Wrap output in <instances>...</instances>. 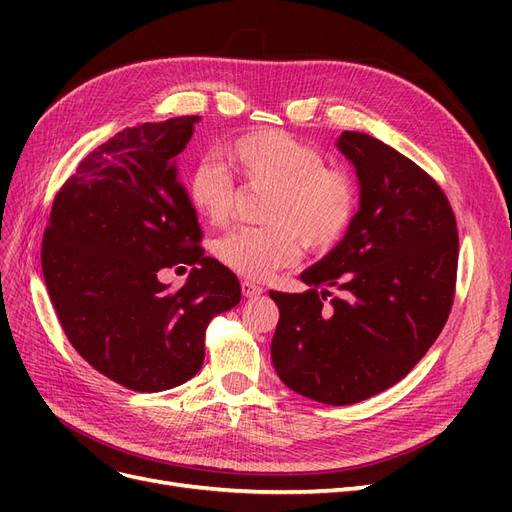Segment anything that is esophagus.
<instances>
[{
  "instance_id": "obj_1",
  "label": "esophagus",
  "mask_w": 512,
  "mask_h": 512,
  "mask_svg": "<svg viewBox=\"0 0 512 512\" xmlns=\"http://www.w3.org/2000/svg\"><path fill=\"white\" fill-rule=\"evenodd\" d=\"M241 292H243V297H247V299H256L262 294V286L254 284L252 280H243L241 282Z\"/></svg>"
}]
</instances>
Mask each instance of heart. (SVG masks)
Returning a JSON list of instances; mask_svg holds the SVG:
<instances>
[{
	"mask_svg": "<svg viewBox=\"0 0 512 512\" xmlns=\"http://www.w3.org/2000/svg\"><path fill=\"white\" fill-rule=\"evenodd\" d=\"M226 158L247 188L269 190L267 228H239L215 243V256L250 280L297 262L301 243L327 252L346 235L356 211L352 179L329 168L322 153L284 130H256L226 147ZM194 209L213 226H224L237 207L232 177L211 162L198 164L188 179Z\"/></svg>",
	"mask_w": 512,
	"mask_h": 512,
	"instance_id": "b5f03b06",
	"label": "heart"
}]
</instances>
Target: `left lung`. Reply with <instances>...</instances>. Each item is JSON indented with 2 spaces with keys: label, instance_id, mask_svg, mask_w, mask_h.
Segmentation results:
<instances>
[{
  "label": "left lung",
  "instance_id": "obj_1",
  "mask_svg": "<svg viewBox=\"0 0 512 512\" xmlns=\"http://www.w3.org/2000/svg\"><path fill=\"white\" fill-rule=\"evenodd\" d=\"M361 203L344 239L301 273L309 290L269 292L280 307L271 361L303 397L350 406L410 374L451 314L457 222L440 185L393 147L344 132ZM329 287L343 290L329 306Z\"/></svg>",
  "mask_w": 512,
  "mask_h": 512
}]
</instances>
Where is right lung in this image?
<instances>
[{"label": "right lung", "instance_id": "obj_1", "mask_svg": "<svg viewBox=\"0 0 512 512\" xmlns=\"http://www.w3.org/2000/svg\"><path fill=\"white\" fill-rule=\"evenodd\" d=\"M198 115L123 128L79 164L53 200L42 273L74 350L113 382L158 393L188 382L205 361L213 316L241 301L237 275L200 250L177 156ZM188 264L177 291L162 268Z\"/></svg>", "mask_w": 512, "mask_h": 512}]
</instances>
